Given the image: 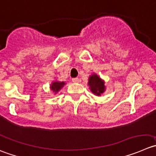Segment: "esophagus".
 I'll use <instances>...</instances> for the list:
<instances>
[{"label":"esophagus","instance_id":"esophagus-1","mask_svg":"<svg viewBox=\"0 0 156 156\" xmlns=\"http://www.w3.org/2000/svg\"><path fill=\"white\" fill-rule=\"evenodd\" d=\"M71 80H72V81H73V82H75V83L78 82V81H79V79H78V78H73Z\"/></svg>","mask_w":156,"mask_h":156}]
</instances>
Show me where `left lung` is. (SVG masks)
<instances>
[{"mask_svg":"<svg viewBox=\"0 0 156 156\" xmlns=\"http://www.w3.org/2000/svg\"><path fill=\"white\" fill-rule=\"evenodd\" d=\"M88 85H89L90 90L95 95L100 96L105 91V81L96 74H92L88 78Z\"/></svg>","mask_w":156,"mask_h":156,"instance_id":"left-lung-1","label":"left lung"}]
</instances>
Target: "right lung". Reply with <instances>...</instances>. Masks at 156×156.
Masks as SVG:
<instances>
[{
  "label": "right lung",
  "mask_w": 156,
  "mask_h": 156,
  "mask_svg": "<svg viewBox=\"0 0 156 156\" xmlns=\"http://www.w3.org/2000/svg\"><path fill=\"white\" fill-rule=\"evenodd\" d=\"M65 85V82H64V81H62V82L57 81H53V82L51 83V90L56 94L57 92H58V91H60V90L63 88Z\"/></svg>",
  "instance_id": "add662e5"
}]
</instances>
